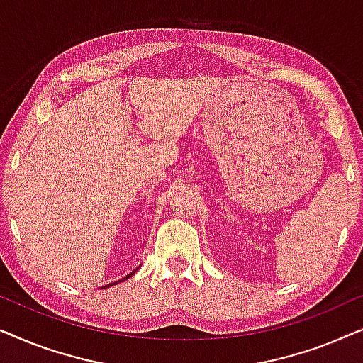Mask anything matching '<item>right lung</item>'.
I'll return each mask as SVG.
<instances>
[{"label":"right lung","instance_id":"obj_1","mask_svg":"<svg viewBox=\"0 0 363 363\" xmlns=\"http://www.w3.org/2000/svg\"><path fill=\"white\" fill-rule=\"evenodd\" d=\"M135 271H137V269H135ZM135 271H132V272H130V274H128L127 277H122V279H121V281H125V279H128V277H132L133 274H135ZM121 281H117V282H121ZM108 286H112V284H108Z\"/></svg>","mask_w":363,"mask_h":363}]
</instances>
